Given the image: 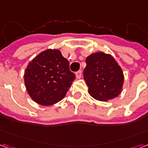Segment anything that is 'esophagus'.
<instances>
[{
  "label": "esophagus",
  "instance_id": "obj_1",
  "mask_svg": "<svg viewBox=\"0 0 148 148\" xmlns=\"http://www.w3.org/2000/svg\"><path fill=\"white\" fill-rule=\"evenodd\" d=\"M75 75H76V77H77V79L81 78V77H82V71H77V72H76V73H75Z\"/></svg>",
  "mask_w": 148,
  "mask_h": 148
}]
</instances>
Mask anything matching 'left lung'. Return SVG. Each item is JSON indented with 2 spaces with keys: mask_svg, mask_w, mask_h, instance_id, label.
Instances as JSON below:
<instances>
[{
  "mask_svg": "<svg viewBox=\"0 0 148 148\" xmlns=\"http://www.w3.org/2000/svg\"><path fill=\"white\" fill-rule=\"evenodd\" d=\"M83 77L93 98L106 101L117 97L122 91L124 74L111 55L96 52L86 59Z\"/></svg>",
  "mask_w": 148,
  "mask_h": 148,
  "instance_id": "8db88e82",
  "label": "left lung"
}]
</instances>
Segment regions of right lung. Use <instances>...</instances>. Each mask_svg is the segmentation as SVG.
Segmentation results:
<instances>
[{
	"mask_svg": "<svg viewBox=\"0 0 148 148\" xmlns=\"http://www.w3.org/2000/svg\"><path fill=\"white\" fill-rule=\"evenodd\" d=\"M69 62L57 49L39 53L24 71V83L32 99L42 106L60 101L75 79Z\"/></svg>",
	"mask_w": 148,
	"mask_h": 148,
	"instance_id": "obj_1",
	"label": "right lung"
}]
</instances>
